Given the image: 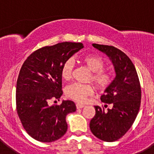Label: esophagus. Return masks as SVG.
<instances>
[{"mask_svg":"<svg viewBox=\"0 0 154 154\" xmlns=\"http://www.w3.org/2000/svg\"><path fill=\"white\" fill-rule=\"evenodd\" d=\"M85 106V105L82 104V103H76V108L77 109H82Z\"/></svg>","mask_w":154,"mask_h":154,"instance_id":"1","label":"esophagus"}]
</instances>
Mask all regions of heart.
Listing matches in <instances>:
<instances>
[{"label":"heart","mask_w":154,"mask_h":154,"mask_svg":"<svg viewBox=\"0 0 154 154\" xmlns=\"http://www.w3.org/2000/svg\"><path fill=\"white\" fill-rule=\"evenodd\" d=\"M82 62L92 72L89 81L92 82L99 90L105 91L112 84V73L105 69L106 62L101 56L89 55L82 58ZM74 64L72 60L65 61L61 68V77L65 81L72 78ZM65 95L70 99L79 103H84L87 98L94 93V88L91 84L72 83L65 88Z\"/></svg>","instance_id":"1"}]
</instances>
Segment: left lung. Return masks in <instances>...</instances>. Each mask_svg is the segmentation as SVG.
<instances>
[{"instance_id": "8db88e82", "label": "left lung", "mask_w": 154, "mask_h": 154, "mask_svg": "<svg viewBox=\"0 0 154 154\" xmlns=\"http://www.w3.org/2000/svg\"><path fill=\"white\" fill-rule=\"evenodd\" d=\"M94 47L106 53L113 63L116 78L101 101L112 108L96 106V115L89 127L93 135L106 142L118 140L126 134L135 121L141 102V87L136 68L130 58L113 46L93 44Z\"/></svg>"}]
</instances>
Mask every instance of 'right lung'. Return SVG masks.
<instances>
[{"label":"right lung","mask_w":154,"mask_h":154,"mask_svg":"<svg viewBox=\"0 0 154 154\" xmlns=\"http://www.w3.org/2000/svg\"><path fill=\"white\" fill-rule=\"evenodd\" d=\"M82 48V43L67 42L45 46L31 53L21 66L16 109L24 129L36 140L53 142L67 131L65 117L76 110L75 103L66 100L49 106L48 103L62 95V65Z\"/></svg>","instance_id":"add662e5"}]
</instances>
